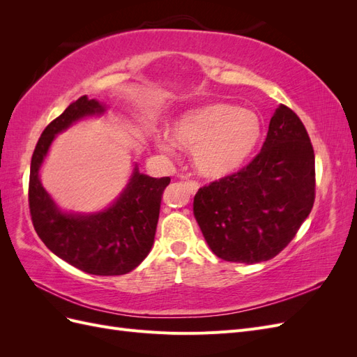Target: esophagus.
Listing matches in <instances>:
<instances>
[{"instance_id":"esophagus-1","label":"esophagus","mask_w":357,"mask_h":357,"mask_svg":"<svg viewBox=\"0 0 357 357\" xmlns=\"http://www.w3.org/2000/svg\"><path fill=\"white\" fill-rule=\"evenodd\" d=\"M185 186H186V189H188L190 193H197V190L199 189V183L195 181V180H188V181L185 183Z\"/></svg>"}]
</instances>
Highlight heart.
Segmentation results:
<instances>
[{
  "label": "heart",
  "mask_w": 357,
  "mask_h": 357,
  "mask_svg": "<svg viewBox=\"0 0 357 357\" xmlns=\"http://www.w3.org/2000/svg\"><path fill=\"white\" fill-rule=\"evenodd\" d=\"M171 139L193 152L198 172L208 178H222L240 171L261 142L262 122L255 113L229 104H208L183 114L171 126ZM171 150L169 142H160Z\"/></svg>",
  "instance_id": "b5f03b06"
}]
</instances>
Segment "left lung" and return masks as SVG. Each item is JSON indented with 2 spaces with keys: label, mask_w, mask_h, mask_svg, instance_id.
Listing matches in <instances>:
<instances>
[{
  "label": "left lung",
  "mask_w": 357,
  "mask_h": 357,
  "mask_svg": "<svg viewBox=\"0 0 357 357\" xmlns=\"http://www.w3.org/2000/svg\"><path fill=\"white\" fill-rule=\"evenodd\" d=\"M314 198V150L298 114L282 104L261 152L238 172L201 188L193 214L215 256L257 264L294 240Z\"/></svg>",
  "instance_id": "1"
}]
</instances>
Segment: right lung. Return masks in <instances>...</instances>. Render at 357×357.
<instances>
[{
	"label": "right lung",
	"instance_id": "right-lung-1",
	"mask_svg": "<svg viewBox=\"0 0 357 357\" xmlns=\"http://www.w3.org/2000/svg\"><path fill=\"white\" fill-rule=\"evenodd\" d=\"M104 110L102 104L84 95L46 126L31 159L28 201L34 229L50 252L88 274L122 275L142 264L152 248L162 193L171 178L149 177L135 168L109 208L95 214H68L56 207L38 177L55 135L79 119Z\"/></svg>",
	"mask_w": 357,
	"mask_h": 357
}]
</instances>
